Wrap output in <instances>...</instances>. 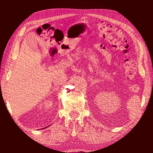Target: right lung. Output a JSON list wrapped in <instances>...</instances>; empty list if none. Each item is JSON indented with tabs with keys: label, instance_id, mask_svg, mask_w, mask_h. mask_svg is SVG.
Here are the masks:
<instances>
[{
	"label": "right lung",
	"instance_id": "1",
	"mask_svg": "<svg viewBox=\"0 0 153 153\" xmlns=\"http://www.w3.org/2000/svg\"><path fill=\"white\" fill-rule=\"evenodd\" d=\"M42 129H45V128H42Z\"/></svg>",
	"mask_w": 153,
	"mask_h": 153
}]
</instances>
